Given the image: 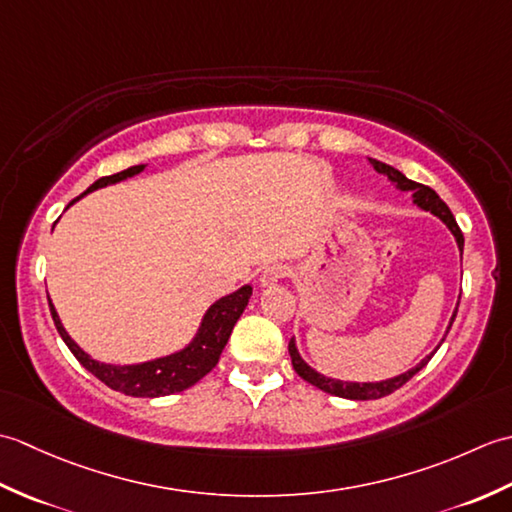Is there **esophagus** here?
Wrapping results in <instances>:
<instances>
[{"label":"esophagus","instance_id":"34e87169","mask_svg":"<svg viewBox=\"0 0 512 512\" xmlns=\"http://www.w3.org/2000/svg\"><path fill=\"white\" fill-rule=\"evenodd\" d=\"M288 266L286 264H270L264 268V273L259 275V286L268 288V286H275L277 281H281L284 277H288Z\"/></svg>","mask_w":512,"mask_h":512}]
</instances>
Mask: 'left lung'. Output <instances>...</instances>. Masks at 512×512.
<instances>
[{"label": "left lung", "instance_id": "obj_1", "mask_svg": "<svg viewBox=\"0 0 512 512\" xmlns=\"http://www.w3.org/2000/svg\"><path fill=\"white\" fill-rule=\"evenodd\" d=\"M369 162H372L374 169H376L378 173H385V176H387L391 182H394L400 191H411V193H413V202H416V204L420 206V209L429 211V213H433V215H438L440 220L449 226V231L455 235V239H458V246H460V253H462V248H464V235H462V231H460L458 222H455V217H453L451 209L440 200V195H438L436 191L429 189V187H424V184H420V182H413V180L405 178L398 169L385 165V162L372 160V158H369ZM458 306H460V303H458ZM455 314H458V308H455V312H453L451 323H449V328H447V334H449L451 325H453V321H455ZM442 341H444V339H442ZM438 347H440V345H438ZM438 347H436V350H438ZM288 352H290V358H292V367H295V372H297L303 380H306V383H310V385H314V387H319L321 391H325V394H332V396H339V398H350V400H376V398L389 396L391 391L400 389L402 385L407 383V380H411L413 376H416V374L420 372V369L431 361V356H433V354H429L427 358H424V361H420V365L409 369V372L400 374V376H396V378H389V380H380V383H345V380L325 378L323 374L314 372V369L299 356L297 345H295V341H292V339H290V343H288Z\"/></svg>", "mask_w": 512, "mask_h": 512}]
</instances>
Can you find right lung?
<instances>
[{"label":"right lung","mask_w":512,"mask_h":512,"mask_svg":"<svg viewBox=\"0 0 512 512\" xmlns=\"http://www.w3.org/2000/svg\"><path fill=\"white\" fill-rule=\"evenodd\" d=\"M143 169H145V165H136V167L125 169V171H118V173H114V176L99 178L85 193L107 187V184L121 182L125 178H132ZM85 193H81L79 198H83ZM79 198H74L70 204H74ZM250 295H253V288L242 286L237 292H233V295L215 301L213 306L206 310L200 330H198V334H195V339L187 347H184L182 352H176V354L165 356V358H156V361H149V363L123 365V367L99 363L85 354L81 347L70 339V334L65 332L50 297H48V306H50L52 321H54V325H57V332L61 334L65 345L70 347V352L76 356V361L88 369V372H92L96 378H99L101 383H105L107 387H112L116 391H121V394H125V396L158 398V396L178 394V391L189 389L191 385L198 383L200 378H204L211 372V369L217 365V361H220V354L224 350L228 336H231V332H233V325L237 323L239 317H242L244 308L248 306Z\"/></svg>","instance_id":"obj_1"}]
</instances>
